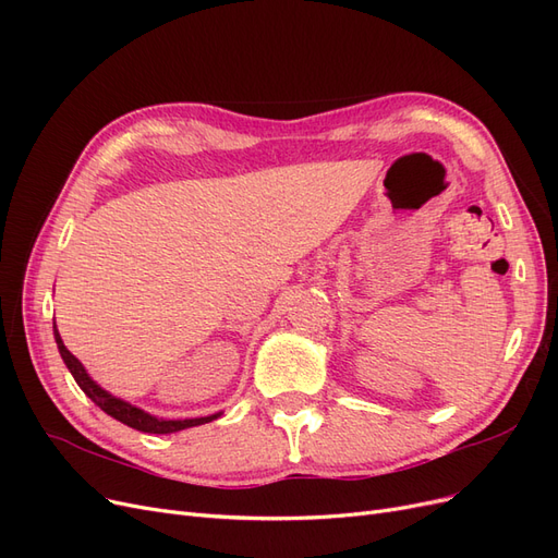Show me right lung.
Returning a JSON list of instances; mask_svg holds the SVG:
<instances>
[{
  "mask_svg": "<svg viewBox=\"0 0 558 558\" xmlns=\"http://www.w3.org/2000/svg\"><path fill=\"white\" fill-rule=\"evenodd\" d=\"M56 342H58V349H60V356L64 361V365L70 367L72 377L76 379V384L83 388V393H86L99 410L107 412L109 416H113L116 421H121V424L134 428V430H142V433H177V430H183V428H193V426H202V424H209V421L218 418V414H211V416H199V418H183V421H165V418H156L146 414L144 410L134 408V404L121 400V398H113L111 393H107L102 386H97L88 373L86 367H83L78 363L76 356H72V351L66 349L62 344V337L60 332L56 330Z\"/></svg>",
  "mask_w": 558,
  "mask_h": 558,
  "instance_id": "1",
  "label": "right lung"
}]
</instances>
